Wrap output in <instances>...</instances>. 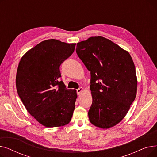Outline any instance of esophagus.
I'll use <instances>...</instances> for the list:
<instances>
[{"instance_id": "obj_1", "label": "esophagus", "mask_w": 157, "mask_h": 157, "mask_svg": "<svg viewBox=\"0 0 157 157\" xmlns=\"http://www.w3.org/2000/svg\"><path fill=\"white\" fill-rule=\"evenodd\" d=\"M83 88H82V87H80L79 88H78L77 90V94H78V95H80L81 93L83 92Z\"/></svg>"}]
</instances>
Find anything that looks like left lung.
Here are the masks:
<instances>
[{
    "mask_svg": "<svg viewBox=\"0 0 157 157\" xmlns=\"http://www.w3.org/2000/svg\"><path fill=\"white\" fill-rule=\"evenodd\" d=\"M76 53L91 74L90 121L101 128L115 126L125 118L136 96L132 59L127 51L102 36L78 43Z\"/></svg>",
    "mask_w": 157,
    "mask_h": 157,
    "instance_id": "obj_1",
    "label": "left lung"
}]
</instances>
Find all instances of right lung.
<instances>
[{
    "label": "right lung",
    "mask_w": 157,
    "mask_h": 157,
    "mask_svg": "<svg viewBox=\"0 0 157 157\" xmlns=\"http://www.w3.org/2000/svg\"><path fill=\"white\" fill-rule=\"evenodd\" d=\"M76 43L51 39L31 48L20 61L16 76L18 94L27 111L46 127L70 122L77 98L76 90L67 89L60 66L74 51Z\"/></svg>",
    "instance_id": "right-lung-1"
}]
</instances>
